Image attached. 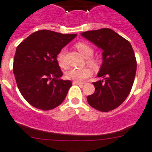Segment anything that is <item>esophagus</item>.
<instances>
[{
    "label": "esophagus",
    "mask_w": 152,
    "mask_h": 152,
    "mask_svg": "<svg viewBox=\"0 0 152 152\" xmlns=\"http://www.w3.org/2000/svg\"><path fill=\"white\" fill-rule=\"evenodd\" d=\"M73 84H78V85H82V84H84V83L80 82V81H73Z\"/></svg>",
    "instance_id": "esophagus-1"
}]
</instances>
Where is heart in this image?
I'll return each instance as SVG.
<instances>
[{"label":"heart","mask_w":152,"mask_h":152,"mask_svg":"<svg viewBox=\"0 0 152 152\" xmlns=\"http://www.w3.org/2000/svg\"><path fill=\"white\" fill-rule=\"evenodd\" d=\"M75 47L84 57H87L86 63L92 68H96L98 66V61L95 57H91L94 53V50L89 44L84 42H78L75 44ZM65 53L66 51L63 49L57 55V61L58 65L61 68H65L67 67L65 62ZM92 74V71L88 67L83 68H71L65 73L66 77L69 79H73L74 81H81L88 78Z\"/></svg>","instance_id":"b5f03b06"}]
</instances>
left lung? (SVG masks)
<instances>
[{
	"mask_svg": "<svg viewBox=\"0 0 152 152\" xmlns=\"http://www.w3.org/2000/svg\"><path fill=\"white\" fill-rule=\"evenodd\" d=\"M81 36L103 50L97 76L104 80L93 82L95 92L87 96V102L102 112L112 111L126 100L132 87L137 68L133 49L127 40L109 28L89 30Z\"/></svg>",
	"mask_w": 152,
	"mask_h": 152,
	"instance_id": "1",
	"label": "left lung"
}]
</instances>
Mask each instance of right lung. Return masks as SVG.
Instances as JSON below:
<instances>
[{"instance_id": "1", "label": "right lung", "mask_w": 152, "mask_h": 152, "mask_svg": "<svg viewBox=\"0 0 152 152\" xmlns=\"http://www.w3.org/2000/svg\"><path fill=\"white\" fill-rule=\"evenodd\" d=\"M76 36L47 30L35 32L17 46L13 71L20 93L29 104L49 111L65 100L72 86L57 61L61 49Z\"/></svg>"}]
</instances>
